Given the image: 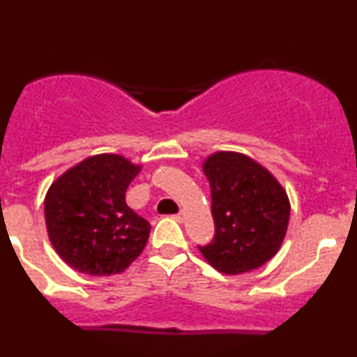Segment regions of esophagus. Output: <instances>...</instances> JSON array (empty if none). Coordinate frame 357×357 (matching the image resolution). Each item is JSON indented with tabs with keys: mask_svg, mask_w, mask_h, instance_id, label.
I'll list each match as a JSON object with an SVG mask.
<instances>
[{
	"mask_svg": "<svg viewBox=\"0 0 357 357\" xmlns=\"http://www.w3.org/2000/svg\"><path fill=\"white\" fill-rule=\"evenodd\" d=\"M174 219L178 220V222H183V220H185V212H183V210H181V212H179V213H176Z\"/></svg>",
	"mask_w": 357,
	"mask_h": 357,
	"instance_id": "1",
	"label": "esophagus"
}]
</instances>
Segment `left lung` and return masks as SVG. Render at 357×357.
Wrapping results in <instances>:
<instances>
[{
    "label": "left lung",
    "mask_w": 357,
    "mask_h": 357,
    "mask_svg": "<svg viewBox=\"0 0 357 357\" xmlns=\"http://www.w3.org/2000/svg\"><path fill=\"white\" fill-rule=\"evenodd\" d=\"M202 169L210 183L215 236L198 250L227 275L260 268L286 238L291 215L286 190L267 167L241 152L210 153Z\"/></svg>",
    "instance_id": "left-lung-1"
}]
</instances>
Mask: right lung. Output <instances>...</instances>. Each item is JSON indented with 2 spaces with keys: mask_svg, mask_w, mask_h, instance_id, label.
Instances as JSON below:
<instances>
[{
  "mask_svg": "<svg viewBox=\"0 0 357 357\" xmlns=\"http://www.w3.org/2000/svg\"><path fill=\"white\" fill-rule=\"evenodd\" d=\"M142 164L97 153L52 181L44 198L47 236L65 264L82 273L125 272L149 241L150 224L126 205L125 193Z\"/></svg>",
  "mask_w": 357,
  "mask_h": 357,
  "instance_id": "add662e5",
  "label": "right lung"
}]
</instances>
